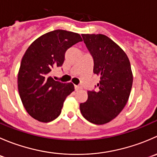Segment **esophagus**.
<instances>
[{"mask_svg":"<svg viewBox=\"0 0 157 157\" xmlns=\"http://www.w3.org/2000/svg\"><path fill=\"white\" fill-rule=\"evenodd\" d=\"M74 88H75V90H81L82 86H77V85H75V86H74Z\"/></svg>","mask_w":157,"mask_h":157,"instance_id":"1","label":"esophagus"}]
</instances>
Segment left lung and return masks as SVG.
I'll use <instances>...</instances> for the list:
<instances>
[{
  "mask_svg": "<svg viewBox=\"0 0 157 157\" xmlns=\"http://www.w3.org/2000/svg\"><path fill=\"white\" fill-rule=\"evenodd\" d=\"M81 36L93 57V73L100 81L99 89L88 90L87 100L80 104V109L88 121L103 124L114 119L127 103L133 83L131 64L124 51L105 35Z\"/></svg>",
  "mask_w": 157,
  "mask_h": 157,
  "instance_id": "obj_1",
  "label": "left lung"
}]
</instances>
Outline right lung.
Here are the masks:
<instances>
[{"label":"right lung","mask_w":157,"mask_h":157,"mask_svg":"<svg viewBox=\"0 0 157 157\" xmlns=\"http://www.w3.org/2000/svg\"><path fill=\"white\" fill-rule=\"evenodd\" d=\"M82 41L78 33L57 29L38 38L25 52L18 74V90L23 106L33 118L47 123L60 115L74 86L55 81L50 72L61 67L66 51Z\"/></svg>","instance_id":"add662e5"}]
</instances>
